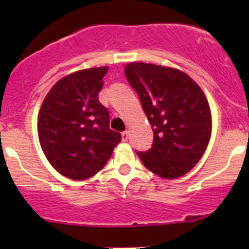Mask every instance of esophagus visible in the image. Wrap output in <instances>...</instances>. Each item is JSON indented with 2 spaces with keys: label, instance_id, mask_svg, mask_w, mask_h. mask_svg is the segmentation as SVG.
Returning <instances> with one entry per match:
<instances>
[{
  "label": "esophagus",
  "instance_id": "1",
  "mask_svg": "<svg viewBox=\"0 0 249 249\" xmlns=\"http://www.w3.org/2000/svg\"><path fill=\"white\" fill-rule=\"evenodd\" d=\"M121 135H122V141H123V142H126V141L128 140V137H129V132L128 131H124V132H122Z\"/></svg>",
  "mask_w": 249,
  "mask_h": 249
}]
</instances>
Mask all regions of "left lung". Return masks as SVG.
Instances as JSON below:
<instances>
[{
    "label": "left lung",
    "instance_id": "left-lung-1",
    "mask_svg": "<svg viewBox=\"0 0 249 249\" xmlns=\"http://www.w3.org/2000/svg\"><path fill=\"white\" fill-rule=\"evenodd\" d=\"M126 78L153 129V143L137 155L162 178L181 177L197 164L210 142L211 109L199 86L183 72L151 63H129Z\"/></svg>",
    "mask_w": 249,
    "mask_h": 249
}]
</instances>
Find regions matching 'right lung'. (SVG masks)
<instances>
[{
    "mask_svg": "<svg viewBox=\"0 0 249 249\" xmlns=\"http://www.w3.org/2000/svg\"><path fill=\"white\" fill-rule=\"evenodd\" d=\"M107 67L68 74L52 87L38 114L39 143L50 163L71 179H87L105 167L121 135L98 93Z\"/></svg>",
    "mask_w": 249,
    "mask_h": 249,
    "instance_id": "1",
    "label": "right lung"
}]
</instances>
